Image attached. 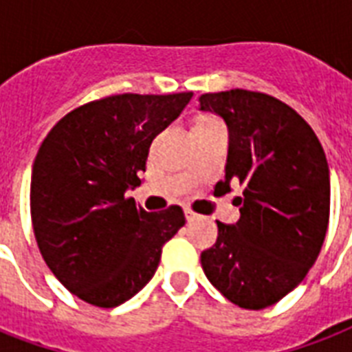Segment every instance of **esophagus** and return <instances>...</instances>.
Here are the masks:
<instances>
[{
    "label": "esophagus",
    "mask_w": 352,
    "mask_h": 352,
    "mask_svg": "<svg viewBox=\"0 0 352 352\" xmlns=\"http://www.w3.org/2000/svg\"><path fill=\"white\" fill-rule=\"evenodd\" d=\"M184 214H186V219H188V223H192V221H195L199 217L197 214H195V212H192V210L190 208H186L184 210Z\"/></svg>",
    "instance_id": "esophagus-1"
}]
</instances>
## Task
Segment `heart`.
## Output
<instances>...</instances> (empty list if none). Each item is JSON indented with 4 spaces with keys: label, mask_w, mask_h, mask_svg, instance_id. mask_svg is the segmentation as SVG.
I'll return each mask as SVG.
<instances>
[{
    "label": "heart",
    "mask_w": 352,
    "mask_h": 352,
    "mask_svg": "<svg viewBox=\"0 0 352 352\" xmlns=\"http://www.w3.org/2000/svg\"><path fill=\"white\" fill-rule=\"evenodd\" d=\"M203 120H212V118H203Z\"/></svg>",
    "instance_id": "1"
}]
</instances>
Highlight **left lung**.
<instances>
[{"instance_id":"left-lung-1","label":"left lung","mask_w":352,"mask_h":352,"mask_svg":"<svg viewBox=\"0 0 352 352\" xmlns=\"http://www.w3.org/2000/svg\"><path fill=\"white\" fill-rule=\"evenodd\" d=\"M230 129L226 179L243 195L235 225L217 221V241L201 254L210 283L241 309L259 311L294 290L322 250L331 212L329 164L316 133L285 102L230 89L199 98Z\"/></svg>"}]
</instances>
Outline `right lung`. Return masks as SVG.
Returning <instances> with one entry per match:
<instances>
[{
	"label": "right lung",
	"mask_w": 352,
	"mask_h": 352,
	"mask_svg": "<svg viewBox=\"0 0 352 352\" xmlns=\"http://www.w3.org/2000/svg\"><path fill=\"white\" fill-rule=\"evenodd\" d=\"M193 93L111 95L56 122L30 177V219L47 267L76 298L113 309L153 278L162 246L184 226L181 206L146 212L138 186L149 146Z\"/></svg>",
	"instance_id": "add662e5"
}]
</instances>
